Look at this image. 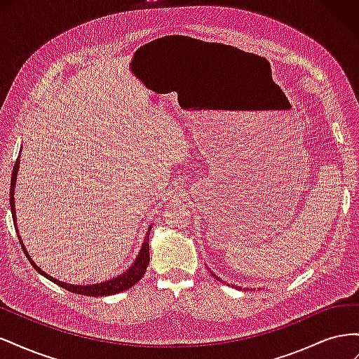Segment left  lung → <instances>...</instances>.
I'll return each instance as SVG.
<instances>
[{"mask_svg": "<svg viewBox=\"0 0 359 359\" xmlns=\"http://www.w3.org/2000/svg\"><path fill=\"white\" fill-rule=\"evenodd\" d=\"M211 276H212V277H214V278H217V280H220V278H219V277H215V274H212V273H211ZM240 289H241V287H240Z\"/></svg>", "mask_w": 359, "mask_h": 359, "instance_id": "left-lung-1", "label": "left lung"}]
</instances>
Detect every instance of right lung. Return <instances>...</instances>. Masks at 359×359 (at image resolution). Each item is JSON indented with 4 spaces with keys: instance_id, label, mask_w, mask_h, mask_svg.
Returning a JSON list of instances; mask_svg holds the SVG:
<instances>
[{
    "instance_id": "1",
    "label": "right lung",
    "mask_w": 359,
    "mask_h": 359,
    "mask_svg": "<svg viewBox=\"0 0 359 359\" xmlns=\"http://www.w3.org/2000/svg\"><path fill=\"white\" fill-rule=\"evenodd\" d=\"M19 157L16 158V163H15V168H13V172H12V182H10V206H12V215H13V223H15V229L18 231L16 227V211H15V186H16V177H18V170H19ZM149 231H151V226L148 227V232H147V236L144 240V244H142V248H140V252L135 260V264L130 266L126 273H123L121 276H118L115 278H111V280H106L103 281V283H97V285H86V286H81V285H69V283H64V281H60L57 278L50 277L49 274H46L45 271H41L34 262H32L27 248L22 243V240L19 238V243L20 245H22V250L24 253L27 255L28 260L32 264V266H34L36 271H39V273L43 276L49 278L50 281H53V283L61 286L62 289H67L69 292H73V293H78V295H86V297H106V295H115V293H119L123 290H127L132 287L133 285H136L137 281L144 277L145 271L148 268V264H149V244H148V240H149Z\"/></svg>"
}]
</instances>
